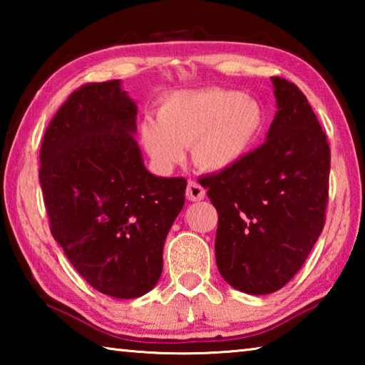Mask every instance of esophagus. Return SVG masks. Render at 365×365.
Wrapping results in <instances>:
<instances>
[{"mask_svg": "<svg viewBox=\"0 0 365 365\" xmlns=\"http://www.w3.org/2000/svg\"><path fill=\"white\" fill-rule=\"evenodd\" d=\"M205 196H206V190L202 188L200 183L193 182V180L188 182L187 197L190 201H201V200H205Z\"/></svg>", "mask_w": 365, "mask_h": 365, "instance_id": "esophagus-1", "label": "esophagus"}]
</instances>
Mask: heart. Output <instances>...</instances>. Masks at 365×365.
<instances>
[{"instance_id":"b5f03b06","label":"heart","mask_w":365,"mask_h":365,"mask_svg":"<svg viewBox=\"0 0 365 365\" xmlns=\"http://www.w3.org/2000/svg\"><path fill=\"white\" fill-rule=\"evenodd\" d=\"M267 125L261 103L238 90L205 88L170 93L160 101L158 120L141 123V140L153 163L170 170L185 156L197 168L222 172L255 150Z\"/></svg>"}]
</instances>
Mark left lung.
<instances>
[{"label": "left lung", "instance_id": "left-lung-1", "mask_svg": "<svg viewBox=\"0 0 365 365\" xmlns=\"http://www.w3.org/2000/svg\"><path fill=\"white\" fill-rule=\"evenodd\" d=\"M277 113L242 163L201 178L219 214L215 262L233 288L274 293L293 279L325 224L330 148L307 98L272 77Z\"/></svg>", "mask_w": 365, "mask_h": 365}]
</instances>
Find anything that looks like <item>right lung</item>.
<instances>
[{
  "label": "right lung",
  "mask_w": 365,
  "mask_h": 365,
  "mask_svg": "<svg viewBox=\"0 0 365 365\" xmlns=\"http://www.w3.org/2000/svg\"><path fill=\"white\" fill-rule=\"evenodd\" d=\"M135 133L137 103L120 80L86 83L49 122L40 150L54 240L91 287L119 299L156 287L187 188L145 168Z\"/></svg>",
  "instance_id": "obj_1"
}]
</instances>
